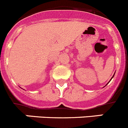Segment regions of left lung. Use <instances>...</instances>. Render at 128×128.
Wrapping results in <instances>:
<instances>
[{"instance_id": "8db88e82", "label": "left lung", "mask_w": 128, "mask_h": 128, "mask_svg": "<svg viewBox=\"0 0 128 128\" xmlns=\"http://www.w3.org/2000/svg\"><path fill=\"white\" fill-rule=\"evenodd\" d=\"M114 75H115V74H114V76H113V77H112V78H114ZM112 79H111V80H110V81H111V80H112ZM110 81H109V82H108V83H107V84H106V85H105V86H106V85H107V84H108V83H109V82H110Z\"/></svg>"}]
</instances>
